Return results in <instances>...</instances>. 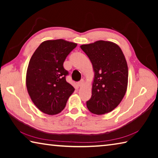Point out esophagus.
Listing matches in <instances>:
<instances>
[{
    "label": "esophagus",
    "mask_w": 158,
    "mask_h": 158,
    "mask_svg": "<svg viewBox=\"0 0 158 158\" xmlns=\"http://www.w3.org/2000/svg\"><path fill=\"white\" fill-rule=\"evenodd\" d=\"M84 79H81L80 80V81L77 83V84H78V85L79 87H81L83 85H84Z\"/></svg>",
    "instance_id": "obj_1"
}]
</instances>
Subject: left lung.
I'll return each instance as SVG.
<instances>
[{
  "mask_svg": "<svg viewBox=\"0 0 158 158\" xmlns=\"http://www.w3.org/2000/svg\"><path fill=\"white\" fill-rule=\"evenodd\" d=\"M80 47L95 71L87 108L97 115L109 113L119 105L126 93L128 68L125 56L121 48L111 42L99 40Z\"/></svg>",
  "mask_w": 158,
  "mask_h": 158,
  "instance_id": "left-lung-1",
  "label": "left lung"
}]
</instances>
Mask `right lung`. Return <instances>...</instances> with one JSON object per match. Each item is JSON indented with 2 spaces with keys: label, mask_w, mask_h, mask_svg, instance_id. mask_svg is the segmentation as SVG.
I'll return each instance as SVG.
<instances>
[{
  "label": "right lung",
  "mask_w": 158,
  "mask_h": 158,
  "mask_svg": "<svg viewBox=\"0 0 158 158\" xmlns=\"http://www.w3.org/2000/svg\"><path fill=\"white\" fill-rule=\"evenodd\" d=\"M77 45L62 39L44 41L29 61L26 87L35 105L43 113H60L74 91L73 85L66 81L69 73L63 63Z\"/></svg>",
  "instance_id": "1"
}]
</instances>
